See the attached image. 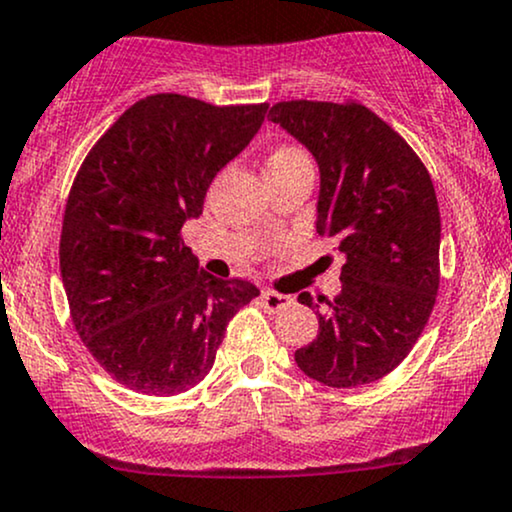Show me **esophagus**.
I'll return each mask as SVG.
<instances>
[{
  "mask_svg": "<svg viewBox=\"0 0 512 512\" xmlns=\"http://www.w3.org/2000/svg\"><path fill=\"white\" fill-rule=\"evenodd\" d=\"M290 304H292V297L280 295V292H273V290L261 292V307L266 309V312L275 314V312H280V309L290 307Z\"/></svg>",
  "mask_w": 512,
  "mask_h": 512,
  "instance_id": "1",
  "label": "esophagus"
}]
</instances>
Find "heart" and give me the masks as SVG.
<instances>
[{"mask_svg": "<svg viewBox=\"0 0 512 512\" xmlns=\"http://www.w3.org/2000/svg\"><path fill=\"white\" fill-rule=\"evenodd\" d=\"M300 162H307V157H304L302 149L297 147H278L275 152L268 157V164H266V171L268 169H285V166H292V164H300Z\"/></svg>", "mask_w": 512, "mask_h": 512, "instance_id": "obj_1", "label": "heart"}]
</instances>
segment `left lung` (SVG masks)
<instances>
[{
  "mask_svg": "<svg viewBox=\"0 0 512 512\" xmlns=\"http://www.w3.org/2000/svg\"><path fill=\"white\" fill-rule=\"evenodd\" d=\"M319 166L317 232L346 263L341 292L314 302L319 333L295 363L326 387L377 382L426 329L440 283V210L433 181L404 137L360 103L283 101L268 113Z\"/></svg>",
  "mask_w": 512,
  "mask_h": 512,
  "instance_id": "1",
  "label": "left lung"
}]
</instances>
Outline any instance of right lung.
<instances>
[{"mask_svg":"<svg viewBox=\"0 0 512 512\" xmlns=\"http://www.w3.org/2000/svg\"><path fill=\"white\" fill-rule=\"evenodd\" d=\"M266 111L268 103L147 96L96 142L74 179L62 285L84 346L128 389L171 396L195 387L229 319L258 295L249 280L205 273L181 229L203 215L212 179L254 140Z\"/></svg>","mask_w":512,"mask_h":512,"instance_id":"obj_1","label":"right lung"}]
</instances>
